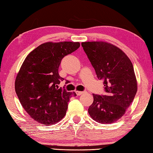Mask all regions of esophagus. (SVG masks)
<instances>
[{
    "label": "esophagus",
    "mask_w": 153,
    "mask_h": 153,
    "mask_svg": "<svg viewBox=\"0 0 153 153\" xmlns=\"http://www.w3.org/2000/svg\"><path fill=\"white\" fill-rule=\"evenodd\" d=\"M76 94L77 95H80L83 94L84 92H83V91H76Z\"/></svg>",
    "instance_id": "esophagus-1"
}]
</instances>
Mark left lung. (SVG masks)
<instances>
[{
	"label": "left lung",
	"mask_w": 153,
	"mask_h": 153,
	"mask_svg": "<svg viewBox=\"0 0 153 153\" xmlns=\"http://www.w3.org/2000/svg\"><path fill=\"white\" fill-rule=\"evenodd\" d=\"M82 46L95 69L98 79H103L105 95L93 94L94 102L88 113L101 124L113 123L125 115L137 91L132 62L115 45L102 41L85 42Z\"/></svg>",
	"instance_id": "obj_1"
}]
</instances>
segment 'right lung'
Here are the masks:
<instances>
[{"label":"right lung","mask_w":153,"mask_h":153,"mask_svg":"<svg viewBox=\"0 0 153 153\" xmlns=\"http://www.w3.org/2000/svg\"><path fill=\"white\" fill-rule=\"evenodd\" d=\"M80 46L78 42H48L26 56L15 80V91L23 108L34 120L53 125L64 117L68 103L75 92L58 85L64 80L58 69L61 60Z\"/></svg>","instance_id":"add662e5"}]
</instances>
